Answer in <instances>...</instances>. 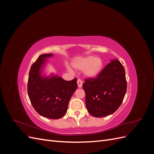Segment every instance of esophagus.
I'll return each instance as SVG.
<instances>
[{
  "label": "esophagus",
  "instance_id": "1",
  "mask_svg": "<svg viewBox=\"0 0 154 154\" xmlns=\"http://www.w3.org/2000/svg\"><path fill=\"white\" fill-rule=\"evenodd\" d=\"M77 83H78V87L79 88H80L82 87V84H83V82L81 80V79H78L77 80Z\"/></svg>",
  "mask_w": 154,
  "mask_h": 154
}]
</instances>
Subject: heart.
I'll return each mask as SVG.
<instances>
[{
    "label": "heart",
    "instance_id": "1",
    "mask_svg": "<svg viewBox=\"0 0 154 154\" xmlns=\"http://www.w3.org/2000/svg\"><path fill=\"white\" fill-rule=\"evenodd\" d=\"M103 66L101 60L100 58H94L92 56L81 58L74 63V66L80 69H85V73L89 77H95L101 71Z\"/></svg>",
    "mask_w": 154,
    "mask_h": 154
}]
</instances>
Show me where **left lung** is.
I'll list each match as a JSON object with an SVG mask.
<instances>
[{"mask_svg": "<svg viewBox=\"0 0 154 154\" xmlns=\"http://www.w3.org/2000/svg\"><path fill=\"white\" fill-rule=\"evenodd\" d=\"M88 112L96 118L114 113L122 105L127 88L125 71L118 60L109 63L94 78L83 83Z\"/></svg>", "mask_w": 154, "mask_h": 154, "instance_id": "left-lung-1", "label": "left lung"}]
</instances>
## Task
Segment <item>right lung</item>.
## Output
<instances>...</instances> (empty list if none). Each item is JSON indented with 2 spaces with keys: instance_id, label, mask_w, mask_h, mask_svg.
I'll return each instance as SVG.
<instances>
[{
  "instance_id": "1",
  "label": "right lung",
  "mask_w": 154,
  "mask_h": 154,
  "mask_svg": "<svg viewBox=\"0 0 154 154\" xmlns=\"http://www.w3.org/2000/svg\"><path fill=\"white\" fill-rule=\"evenodd\" d=\"M52 54L39 56L31 67L27 93L35 110L43 117L57 119L66 114L69 101L78 87L77 78L66 81L57 76L44 78L40 75V69L45 58Z\"/></svg>"
}]
</instances>
